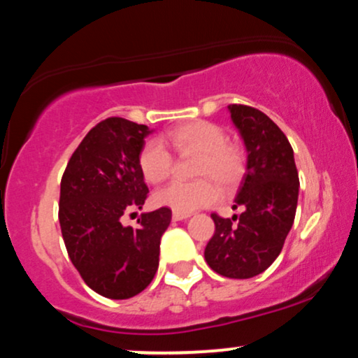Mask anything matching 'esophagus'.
I'll return each instance as SVG.
<instances>
[{"label": "esophagus", "mask_w": 358, "mask_h": 358, "mask_svg": "<svg viewBox=\"0 0 358 358\" xmlns=\"http://www.w3.org/2000/svg\"><path fill=\"white\" fill-rule=\"evenodd\" d=\"M189 217H191L189 213H178V211H174V215H172V218H174L176 222L186 220V218H189Z\"/></svg>", "instance_id": "esophagus-1"}]
</instances>
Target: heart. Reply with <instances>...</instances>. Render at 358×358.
Masks as SVG:
<instances>
[{
	"label": "heart",
	"mask_w": 358,
	"mask_h": 358,
	"mask_svg": "<svg viewBox=\"0 0 358 358\" xmlns=\"http://www.w3.org/2000/svg\"><path fill=\"white\" fill-rule=\"evenodd\" d=\"M225 131L210 121L186 122L164 134V143L179 152L199 153L196 164L198 178H211L220 186H232L242 172V153L234 145L225 143ZM138 165L143 178L152 184L162 182L172 172V155L160 140H148L140 150ZM218 191L210 179L194 182H171L155 193V203L178 213H193L217 199Z\"/></svg>",
	"instance_id": "obj_1"
}]
</instances>
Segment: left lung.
Here are the masks:
<instances>
[{
    "label": "left lung",
    "mask_w": 358,
    "mask_h": 358,
    "mask_svg": "<svg viewBox=\"0 0 358 358\" xmlns=\"http://www.w3.org/2000/svg\"><path fill=\"white\" fill-rule=\"evenodd\" d=\"M229 113L248 152L232 206L242 213L211 215L205 259L218 275L242 280L268 270L282 252L297 210L299 172L287 136L266 114L241 103H230Z\"/></svg>",
    "instance_id": "8db88e82"
}]
</instances>
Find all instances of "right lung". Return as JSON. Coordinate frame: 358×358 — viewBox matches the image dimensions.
<instances>
[{"label":"right lung","mask_w":358,"mask_h":358,"mask_svg":"<svg viewBox=\"0 0 358 358\" xmlns=\"http://www.w3.org/2000/svg\"><path fill=\"white\" fill-rule=\"evenodd\" d=\"M150 133L128 119H103L83 138L61 179L59 225L68 256L92 290L114 301L150 285L172 218L164 206L141 213L136 229L121 224L147 199L138 155Z\"/></svg>","instance_id":"right-lung-1"}]
</instances>
